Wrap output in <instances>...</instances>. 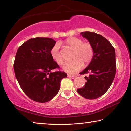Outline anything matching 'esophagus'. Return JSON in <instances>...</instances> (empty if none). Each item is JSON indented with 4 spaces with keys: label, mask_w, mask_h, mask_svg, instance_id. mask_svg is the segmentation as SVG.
<instances>
[{
    "label": "esophagus",
    "mask_w": 131,
    "mask_h": 131,
    "mask_svg": "<svg viewBox=\"0 0 131 131\" xmlns=\"http://www.w3.org/2000/svg\"><path fill=\"white\" fill-rule=\"evenodd\" d=\"M68 76L71 79H75L76 77V76H74V75H72V74H68Z\"/></svg>",
    "instance_id": "1"
}]
</instances>
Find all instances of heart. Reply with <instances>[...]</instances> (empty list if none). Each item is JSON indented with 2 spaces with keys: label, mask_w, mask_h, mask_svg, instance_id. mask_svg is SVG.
Masks as SVG:
<instances>
[{
  "label": "heart",
  "mask_w": 131,
  "mask_h": 131,
  "mask_svg": "<svg viewBox=\"0 0 131 131\" xmlns=\"http://www.w3.org/2000/svg\"><path fill=\"white\" fill-rule=\"evenodd\" d=\"M66 46L73 49L72 54V61L66 63L63 66V70L68 73H74L81 70L84 65L90 63L94 57V50L92 44L90 42H83V40L76 37H70L66 40ZM52 58L59 64L62 65L65 59L60 51L58 43L55 44L50 51Z\"/></svg>",
  "instance_id": "heart-1"
}]
</instances>
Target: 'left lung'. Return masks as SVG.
<instances>
[{
	"instance_id": "obj_1",
	"label": "left lung",
	"mask_w": 131,
	"mask_h": 131,
	"mask_svg": "<svg viewBox=\"0 0 131 131\" xmlns=\"http://www.w3.org/2000/svg\"><path fill=\"white\" fill-rule=\"evenodd\" d=\"M81 35L92 44L94 55L87 67L80 73L88 74V76L85 77V85L77 91L86 99H96L105 94L113 81L116 72V52L102 35L90 32H81Z\"/></svg>"
}]
</instances>
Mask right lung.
Wrapping results in <instances>:
<instances>
[{
    "label": "right lung",
    "instance_id": "add662e5",
    "mask_svg": "<svg viewBox=\"0 0 131 131\" xmlns=\"http://www.w3.org/2000/svg\"><path fill=\"white\" fill-rule=\"evenodd\" d=\"M55 43L49 37L30 39L18 48L15 55V77L24 92L37 102H47L56 96L62 79L67 77L64 72H51L59 68L50 55Z\"/></svg>",
    "mask_w": 131,
    "mask_h": 131
}]
</instances>
